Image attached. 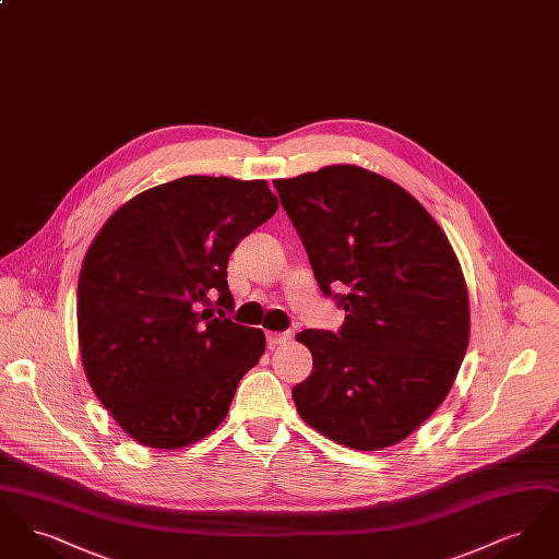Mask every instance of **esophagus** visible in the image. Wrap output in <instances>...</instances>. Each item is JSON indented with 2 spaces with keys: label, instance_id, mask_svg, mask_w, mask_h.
<instances>
[{
  "label": "esophagus",
  "instance_id": "obj_1",
  "mask_svg": "<svg viewBox=\"0 0 559 559\" xmlns=\"http://www.w3.org/2000/svg\"><path fill=\"white\" fill-rule=\"evenodd\" d=\"M292 340V333L287 331V333H267V346L270 349H274L276 346H281V344H287Z\"/></svg>",
  "mask_w": 559,
  "mask_h": 559
}]
</instances>
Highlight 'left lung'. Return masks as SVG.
Here are the masks:
<instances>
[{
    "label": "left lung",
    "instance_id": "obj_1",
    "mask_svg": "<svg viewBox=\"0 0 559 559\" xmlns=\"http://www.w3.org/2000/svg\"><path fill=\"white\" fill-rule=\"evenodd\" d=\"M340 333L306 329L312 372L293 388L299 417L354 451L408 438L449 396L469 344V295L451 242L396 182L358 165L274 180Z\"/></svg>",
    "mask_w": 559,
    "mask_h": 559
}]
</instances>
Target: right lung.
<instances>
[{"mask_svg":"<svg viewBox=\"0 0 559 559\" xmlns=\"http://www.w3.org/2000/svg\"><path fill=\"white\" fill-rule=\"evenodd\" d=\"M276 210L266 180L187 176L135 194L92 240L78 285L81 362L138 444L176 451L210 436L260 362L264 331L226 319V267Z\"/></svg>","mask_w":559,"mask_h":559,"instance_id":"right-lung-1","label":"right lung"}]
</instances>
